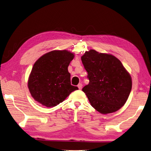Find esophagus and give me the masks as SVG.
Here are the masks:
<instances>
[{
  "label": "esophagus",
  "mask_w": 151,
  "mask_h": 151,
  "mask_svg": "<svg viewBox=\"0 0 151 151\" xmlns=\"http://www.w3.org/2000/svg\"><path fill=\"white\" fill-rule=\"evenodd\" d=\"M78 88H79V89H82V87H83V85H82V84H81V83L78 84Z\"/></svg>",
  "instance_id": "1"
}]
</instances>
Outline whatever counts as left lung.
Listing matches in <instances>:
<instances>
[{
  "label": "left lung",
  "mask_w": 151,
  "mask_h": 151,
  "mask_svg": "<svg viewBox=\"0 0 151 151\" xmlns=\"http://www.w3.org/2000/svg\"><path fill=\"white\" fill-rule=\"evenodd\" d=\"M89 83L82 91L97 111L116 112L126 103L132 88L129 73L115 56L91 49L81 57Z\"/></svg>",
  "instance_id": "8db88e82"
}]
</instances>
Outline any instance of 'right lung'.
<instances>
[{
  "instance_id": "right-lung-1",
  "label": "right lung",
  "mask_w": 151,
  "mask_h": 151,
  "mask_svg": "<svg viewBox=\"0 0 151 151\" xmlns=\"http://www.w3.org/2000/svg\"><path fill=\"white\" fill-rule=\"evenodd\" d=\"M74 53L67 50H52L35 63L28 86L33 99L47 107L62 102L70 94L78 89L72 86L68 67Z\"/></svg>"
}]
</instances>
